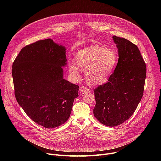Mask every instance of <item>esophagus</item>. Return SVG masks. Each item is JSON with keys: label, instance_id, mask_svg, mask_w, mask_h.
<instances>
[{"label": "esophagus", "instance_id": "1", "mask_svg": "<svg viewBox=\"0 0 161 161\" xmlns=\"http://www.w3.org/2000/svg\"><path fill=\"white\" fill-rule=\"evenodd\" d=\"M80 89V91L83 93H86V92H89V88H87L86 86H81Z\"/></svg>", "mask_w": 161, "mask_h": 161}]
</instances>
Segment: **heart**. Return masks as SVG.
I'll return each mask as SVG.
<instances>
[{
    "label": "heart",
    "instance_id": "1",
    "mask_svg": "<svg viewBox=\"0 0 161 161\" xmlns=\"http://www.w3.org/2000/svg\"><path fill=\"white\" fill-rule=\"evenodd\" d=\"M76 61L81 69L85 70V77L89 83L100 85L107 81L117 65L118 57L110 48L92 45L78 52ZM77 66L73 63L69 65V71L76 78L80 76Z\"/></svg>",
    "mask_w": 161,
    "mask_h": 161
}]
</instances>
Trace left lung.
Segmentation results:
<instances>
[{"mask_svg":"<svg viewBox=\"0 0 161 161\" xmlns=\"http://www.w3.org/2000/svg\"><path fill=\"white\" fill-rule=\"evenodd\" d=\"M119 50V62L108 81L94 90V117L103 124H122L134 113L143 95L147 69L137 46L113 36Z\"/></svg>","mask_w":161,"mask_h":161,"instance_id":"left-lung-1","label":"left lung"}]
</instances>
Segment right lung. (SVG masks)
<instances>
[{
	"mask_svg": "<svg viewBox=\"0 0 161 161\" xmlns=\"http://www.w3.org/2000/svg\"><path fill=\"white\" fill-rule=\"evenodd\" d=\"M66 61L65 47L47 39L25 46L13 64L17 102L27 116L46 128L65 123L78 96L79 86L63 79Z\"/></svg>",
	"mask_w": 161,
	"mask_h": 161,
	"instance_id": "1",
	"label": "right lung"
}]
</instances>
